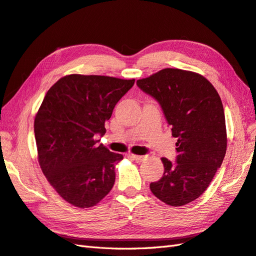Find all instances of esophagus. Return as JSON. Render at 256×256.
<instances>
[{"label": "esophagus", "mask_w": 256, "mask_h": 256, "mask_svg": "<svg viewBox=\"0 0 256 256\" xmlns=\"http://www.w3.org/2000/svg\"><path fill=\"white\" fill-rule=\"evenodd\" d=\"M130 158H132L133 160H137V162H142V160H144L146 158H147V156H135V154H130Z\"/></svg>", "instance_id": "obj_1"}]
</instances>
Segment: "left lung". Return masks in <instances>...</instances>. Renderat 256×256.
<instances>
[{
	"instance_id": "obj_1",
	"label": "left lung",
	"mask_w": 256,
	"mask_h": 256,
	"mask_svg": "<svg viewBox=\"0 0 256 256\" xmlns=\"http://www.w3.org/2000/svg\"><path fill=\"white\" fill-rule=\"evenodd\" d=\"M137 86L162 107L177 138V162L162 158L163 177L151 182L160 200L179 207L206 191L220 168L228 147L225 116L220 96L208 79L194 72L164 68Z\"/></svg>"
}]
</instances>
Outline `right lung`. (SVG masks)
Listing matches in <instances>:
<instances>
[{"mask_svg":"<svg viewBox=\"0 0 256 256\" xmlns=\"http://www.w3.org/2000/svg\"><path fill=\"white\" fill-rule=\"evenodd\" d=\"M135 79L72 74L46 93L35 116L40 168L64 200L78 208L96 206L114 186L122 154L98 144L105 123Z\"/></svg>","mask_w":256,"mask_h":256,"instance_id":"right-lung-1","label":"right lung"}]
</instances>
